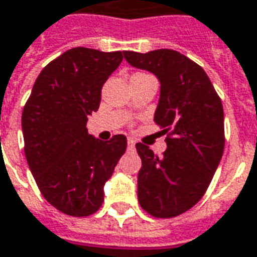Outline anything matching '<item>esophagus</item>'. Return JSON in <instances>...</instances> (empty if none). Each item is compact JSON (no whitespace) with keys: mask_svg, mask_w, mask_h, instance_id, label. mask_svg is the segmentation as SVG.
Wrapping results in <instances>:
<instances>
[{"mask_svg":"<svg viewBox=\"0 0 257 257\" xmlns=\"http://www.w3.org/2000/svg\"><path fill=\"white\" fill-rule=\"evenodd\" d=\"M127 144H128V148H134L136 147V140H133V139H128L127 140Z\"/></svg>","mask_w":257,"mask_h":257,"instance_id":"1","label":"esophagus"}]
</instances>
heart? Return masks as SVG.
<instances>
[{
    "label": "heart",
    "mask_w": 257,
    "mask_h": 257,
    "mask_svg": "<svg viewBox=\"0 0 257 257\" xmlns=\"http://www.w3.org/2000/svg\"><path fill=\"white\" fill-rule=\"evenodd\" d=\"M136 75H147V74H141V72H139V74H134L133 77H136Z\"/></svg>",
    "instance_id": "1"
}]
</instances>
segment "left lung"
Returning <instances> with one entry per match:
<instances>
[{
	"instance_id": "1",
	"label": "left lung",
	"mask_w": 257,
	"mask_h": 257,
	"mask_svg": "<svg viewBox=\"0 0 257 257\" xmlns=\"http://www.w3.org/2000/svg\"><path fill=\"white\" fill-rule=\"evenodd\" d=\"M124 58L161 81L154 121L164 128L168 146L158 157L136 144L143 162L140 206L155 218H173L197 204L218 168L225 146L222 103L206 71L179 51H124Z\"/></svg>"
}]
</instances>
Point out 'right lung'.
Listing matches in <instances>:
<instances>
[{"instance_id":"right-lung-1","label":"right lung","mask_w":257,"mask_h":257,"mask_svg":"<svg viewBox=\"0 0 257 257\" xmlns=\"http://www.w3.org/2000/svg\"><path fill=\"white\" fill-rule=\"evenodd\" d=\"M121 60V51L67 50L42 70L24 106L28 165L44 199L67 215L98 211L103 186L127 148L123 134L100 141L86 128L102 86Z\"/></svg>"}]
</instances>
